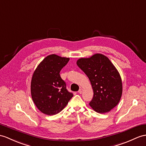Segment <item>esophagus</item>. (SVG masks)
<instances>
[{
    "instance_id": "1",
    "label": "esophagus",
    "mask_w": 146,
    "mask_h": 146,
    "mask_svg": "<svg viewBox=\"0 0 146 146\" xmlns=\"http://www.w3.org/2000/svg\"><path fill=\"white\" fill-rule=\"evenodd\" d=\"M82 92H83V89L82 88H80V89H79V90L78 91V92H79V94H82Z\"/></svg>"
}]
</instances>
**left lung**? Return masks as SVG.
<instances>
[{
	"mask_svg": "<svg viewBox=\"0 0 146 146\" xmlns=\"http://www.w3.org/2000/svg\"><path fill=\"white\" fill-rule=\"evenodd\" d=\"M77 65L89 79L94 97L89 105L99 113L110 111L118 104L122 95L121 78L107 57L95 54L77 60Z\"/></svg>",
	"mask_w": 146,
	"mask_h": 146,
	"instance_id": "1",
	"label": "left lung"
}]
</instances>
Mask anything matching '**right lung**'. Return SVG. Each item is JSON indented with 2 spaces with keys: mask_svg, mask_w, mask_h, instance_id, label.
I'll list each match as a JSON object with an SVG mask.
<instances>
[{
  "mask_svg": "<svg viewBox=\"0 0 146 146\" xmlns=\"http://www.w3.org/2000/svg\"><path fill=\"white\" fill-rule=\"evenodd\" d=\"M69 61L51 54L42 60L34 71L31 82V94L35 105L47 115L58 114L73 97L59 72Z\"/></svg>",
  "mask_w": 146,
  "mask_h": 146,
  "instance_id": "right-lung-1",
  "label": "right lung"
}]
</instances>
